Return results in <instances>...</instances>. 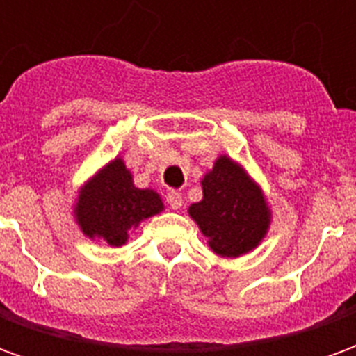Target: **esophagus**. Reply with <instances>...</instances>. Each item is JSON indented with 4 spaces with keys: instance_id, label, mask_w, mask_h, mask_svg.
Masks as SVG:
<instances>
[{
    "instance_id": "obj_1",
    "label": "esophagus",
    "mask_w": 356,
    "mask_h": 356,
    "mask_svg": "<svg viewBox=\"0 0 356 356\" xmlns=\"http://www.w3.org/2000/svg\"><path fill=\"white\" fill-rule=\"evenodd\" d=\"M165 198H168V204H170V208L179 209L181 206H183V196H181V193H177V191H171V193L168 194Z\"/></svg>"
}]
</instances>
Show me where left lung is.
<instances>
[{
    "label": "left lung",
    "mask_w": 356,
    "mask_h": 356,
    "mask_svg": "<svg viewBox=\"0 0 356 356\" xmlns=\"http://www.w3.org/2000/svg\"><path fill=\"white\" fill-rule=\"evenodd\" d=\"M204 198L188 208L209 248L221 257H240L259 246L270 209L259 185L229 156H219L202 179Z\"/></svg>",
    "instance_id": "1"
}]
</instances>
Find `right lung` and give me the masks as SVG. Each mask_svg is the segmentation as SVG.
Instances as JSON below:
<instances>
[{
  "mask_svg": "<svg viewBox=\"0 0 356 356\" xmlns=\"http://www.w3.org/2000/svg\"><path fill=\"white\" fill-rule=\"evenodd\" d=\"M162 209L160 194L152 188H137L131 171L122 158H116L81 186L74 216L86 236L118 248L127 242L131 229Z\"/></svg>",
  "mask_w": 356,
  "mask_h": 356,
  "instance_id": "right-lung-1",
  "label": "right lung"
}]
</instances>
